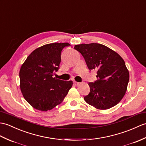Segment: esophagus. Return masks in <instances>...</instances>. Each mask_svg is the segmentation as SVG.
I'll use <instances>...</instances> for the list:
<instances>
[{
	"label": "esophagus",
	"mask_w": 146,
	"mask_h": 146,
	"mask_svg": "<svg viewBox=\"0 0 146 146\" xmlns=\"http://www.w3.org/2000/svg\"><path fill=\"white\" fill-rule=\"evenodd\" d=\"M74 84H75V85L78 86V85H79V84H80V83H79V82H77V81H74Z\"/></svg>",
	"instance_id": "obj_1"
}]
</instances>
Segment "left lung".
I'll use <instances>...</instances> for the list:
<instances>
[{"instance_id":"1","label":"left lung","mask_w":146,"mask_h":146,"mask_svg":"<svg viewBox=\"0 0 146 146\" xmlns=\"http://www.w3.org/2000/svg\"><path fill=\"white\" fill-rule=\"evenodd\" d=\"M74 48L83 55L90 70H96L98 80L89 83L86 102L99 110H108L123 99L129 73L124 60L113 50L100 43L80 44Z\"/></svg>"}]
</instances>
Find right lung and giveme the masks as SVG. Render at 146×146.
Listing matches in <instances>:
<instances>
[{"label": "right lung", "instance_id": "1", "mask_svg": "<svg viewBox=\"0 0 146 146\" xmlns=\"http://www.w3.org/2000/svg\"><path fill=\"white\" fill-rule=\"evenodd\" d=\"M68 43L46 44L33 50L20 68V87L25 100L37 110H51L63 101L72 81L53 76L59 69L61 53Z\"/></svg>", "mask_w": 146, "mask_h": 146}]
</instances>
